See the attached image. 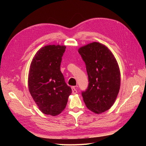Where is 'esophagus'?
Here are the masks:
<instances>
[{"label": "esophagus", "instance_id": "esophagus-1", "mask_svg": "<svg viewBox=\"0 0 146 146\" xmlns=\"http://www.w3.org/2000/svg\"><path fill=\"white\" fill-rule=\"evenodd\" d=\"M71 89H72V93L73 94H75L77 93V90L75 86H73L72 88H71Z\"/></svg>", "mask_w": 146, "mask_h": 146}]
</instances>
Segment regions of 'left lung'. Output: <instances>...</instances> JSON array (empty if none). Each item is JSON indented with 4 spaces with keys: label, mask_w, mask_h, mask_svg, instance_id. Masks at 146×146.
Segmentation results:
<instances>
[{
    "label": "left lung",
    "mask_w": 146,
    "mask_h": 146,
    "mask_svg": "<svg viewBox=\"0 0 146 146\" xmlns=\"http://www.w3.org/2000/svg\"><path fill=\"white\" fill-rule=\"evenodd\" d=\"M78 52L86 65L88 85L82 92L89 110L100 113L112 106L119 94L120 73L117 62L106 46L94 42L80 48Z\"/></svg>",
    "instance_id": "left-lung-1"
}]
</instances>
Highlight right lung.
I'll return each instance as SVG.
<instances>
[{"label":"right lung","mask_w":146,"mask_h":146,"mask_svg":"<svg viewBox=\"0 0 146 146\" xmlns=\"http://www.w3.org/2000/svg\"><path fill=\"white\" fill-rule=\"evenodd\" d=\"M66 46L48 45L36 52L30 66V94L43 113L57 115L63 111L71 94L60 71Z\"/></svg>","instance_id":"add662e5"}]
</instances>
